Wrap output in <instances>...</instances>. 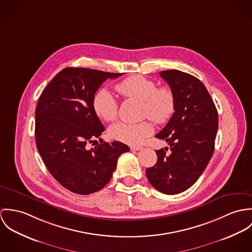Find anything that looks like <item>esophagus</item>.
<instances>
[{
    "label": "esophagus",
    "instance_id": "1",
    "mask_svg": "<svg viewBox=\"0 0 252 252\" xmlns=\"http://www.w3.org/2000/svg\"><path fill=\"white\" fill-rule=\"evenodd\" d=\"M141 149H142V147H140V146H131L130 147L131 151H140Z\"/></svg>",
    "mask_w": 252,
    "mask_h": 252
}]
</instances>
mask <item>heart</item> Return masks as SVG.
I'll list each match as a JSON object with an SVG mask.
<instances>
[{
	"label": "heart",
	"mask_w": 252,
	"mask_h": 252,
	"mask_svg": "<svg viewBox=\"0 0 252 252\" xmlns=\"http://www.w3.org/2000/svg\"><path fill=\"white\" fill-rule=\"evenodd\" d=\"M115 90L126 98L142 101V115L149 117L156 124L166 123L175 111L172 90L168 87L158 88L155 81L141 75H132L122 80L115 85ZM93 106L95 114L103 121L112 122L118 116V100L106 89H100L94 94ZM152 132L153 126L148 121L137 124L117 123L109 128L111 138L128 145L140 144Z\"/></svg>",
	"instance_id": "heart-1"
}]
</instances>
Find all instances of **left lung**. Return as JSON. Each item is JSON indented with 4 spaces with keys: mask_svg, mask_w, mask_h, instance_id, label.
I'll use <instances>...</instances> for the list:
<instances>
[{
    "mask_svg": "<svg viewBox=\"0 0 252 252\" xmlns=\"http://www.w3.org/2000/svg\"><path fill=\"white\" fill-rule=\"evenodd\" d=\"M159 75L175 96V112L156 135L170 145L156 151L158 161L147 168L150 184L164 194L189 189L207 167L215 151L219 127L216 105L204 84L194 76L176 69Z\"/></svg>",
    "mask_w": 252,
    "mask_h": 252,
    "instance_id": "8db88e82",
    "label": "left lung"
}]
</instances>
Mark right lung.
Returning a JSON list of instances; mask_svg holds the SVG:
<instances>
[{
	"label": "right lung",
	"instance_id": "obj_1",
	"mask_svg": "<svg viewBox=\"0 0 252 252\" xmlns=\"http://www.w3.org/2000/svg\"><path fill=\"white\" fill-rule=\"evenodd\" d=\"M121 75L66 67L39 96L34 114L36 148L50 174L71 192L88 195L103 189L119 157L129 151L119 141L88 149L105 129L94 110V94L107 78Z\"/></svg>",
	"mask_w": 252,
	"mask_h": 252
}]
</instances>
